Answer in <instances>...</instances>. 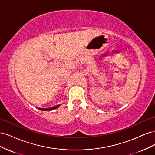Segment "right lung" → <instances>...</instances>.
<instances>
[{"label":"right lung","mask_w":155,"mask_h":155,"mask_svg":"<svg viewBox=\"0 0 155 155\" xmlns=\"http://www.w3.org/2000/svg\"><path fill=\"white\" fill-rule=\"evenodd\" d=\"M60 105H58V106H55V107H51V108H48V109H39L40 110H54L55 109H57V108L58 107H59Z\"/></svg>","instance_id":"right-lung-1"}]
</instances>
